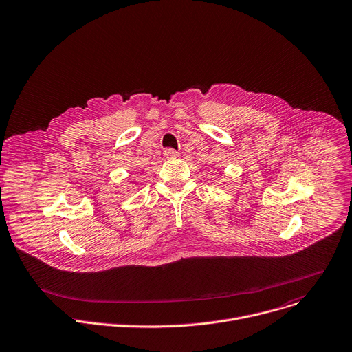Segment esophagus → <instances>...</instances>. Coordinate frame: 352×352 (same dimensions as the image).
<instances>
[{
	"instance_id": "obj_1",
	"label": "esophagus",
	"mask_w": 352,
	"mask_h": 352,
	"mask_svg": "<svg viewBox=\"0 0 352 352\" xmlns=\"http://www.w3.org/2000/svg\"><path fill=\"white\" fill-rule=\"evenodd\" d=\"M164 156L167 159H177V157H179V152H177L174 149H166L164 151Z\"/></svg>"
}]
</instances>
